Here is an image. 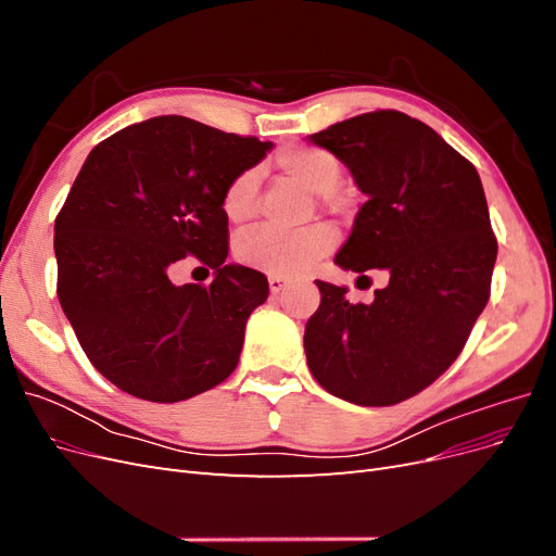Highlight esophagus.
<instances>
[{
    "label": "esophagus",
    "instance_id": "obj_1",
    "mask_svg": "<svg viewBox=\"0 0 556 556\" xmlns=\"http://www.w3.org/2000/svg\"><path fill=\"white\" fill-rule=\"evenodd\" d=\"M285 288H288V280L280 278V276H268V290H271V294H280Z\"/></svg>",
    "mask_w": 556,
    "mask_h": 556
}]
</instances>
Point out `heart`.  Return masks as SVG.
<instances>
[{"mask_svg": "<svg viewBox=\"0 0 556 556\" xmlns=\"http://www.w3.org/2000/svg\"><path fill=\"white\" fill-rule=\"evenodd\" d=\"M278 166L301 188L313 194H331L341 182V162L323 148L299 146L278 155ZM260 169H245L233 178L223 194L225 217L233 225H243L257 213ZM336 245V233L327 225H313L296 231L260 227L239 237L237 260L255 271L296 278L329 255Z\"/></svg>", "mask_w": 556, "mask_h": 556, "instance_id": "b5f03b06", "label": "heart"}]
</instances>
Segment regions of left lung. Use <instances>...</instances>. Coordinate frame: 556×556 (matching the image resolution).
<instances>
[{
	"mask_svg": "<svg viewBox=\"0 0 556 556\" xmlns=\"http://www.w3.org/2000/svg\"><path fill=\"white\" fill-rule=\"evenodd\" d=\"M308 141L368 197L333 262L390 274L374 304H350L348 288L315 280L308 368L333 396L394 406L447 371L490 301L498 245L482 182L443 137L399 111L362 113Z\"/></svg>",
	"mask_w": 556,
	"mask_h": 556,
	"instance_id": "left-lung-1",
	"label": "left lung"
}]
</instances>
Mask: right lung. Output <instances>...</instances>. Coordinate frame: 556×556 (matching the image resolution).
Masks as SVG:
<instances>
[{
  "label": "right lung",
  "mask_w": 556,
  "mask_h": 556,
  "mask_svg": "<svg viewBox=\"0 0 556 556\" xmlns=\"http://www.w3.org/2000/svg\"><path fill=\"white\" fill-rule=\"evenodd\" d=\"M271 141L182 115L129 125L92 148L55 217L58 296L92 366L123 392L176 403L231 376L266 276L227 264L223 194ZM194 254L211 286H174Z\"/></svg>",
  "instance_id": "right-lung-1"
}]
</instances>
